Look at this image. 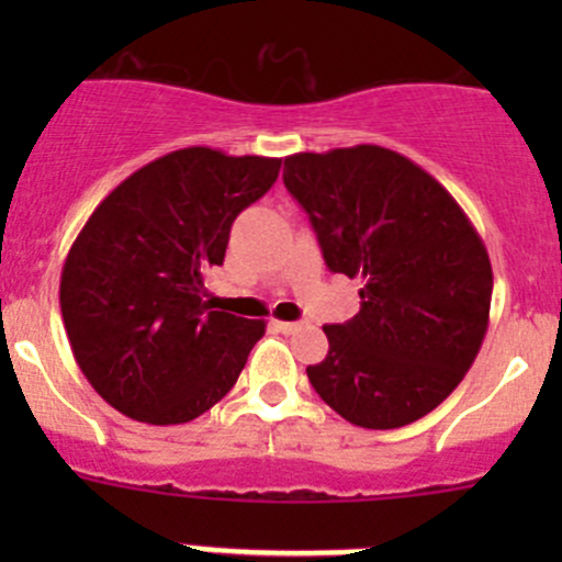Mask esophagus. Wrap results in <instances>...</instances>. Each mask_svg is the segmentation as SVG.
<instances>
[{
	"mask_svg": "<svg viewBox=\"0 0 562 562\" xmlns=\"http://www.w3.org/2000/svg\"><path fill=\"white\" fill-rule=\"evenodd\" d=\"M271 326H274L277 331H282V334L302 331V323H296V321H271Z\"/></svg>",
	"mask_w": 562,
	"mask_h": 562,
	"instance_id": "obj_1",
	"label": "esophagus"
}]
</instances>
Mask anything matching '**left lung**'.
I'll return each mask as SVG.
<instances>
[{"instance_id": "left-lung-1", "label": "left lung", "mask_w": 562, "mask_h": 562, "mask_svg": "<svg viewBox=\"0 0 562 562\" xmlns=\"http://www.w3.org/2000/svg\"><path fill=\"white\" fill-rule=\"evenodd\" d=\"M282 181L328 269L361 280L359 315L323 326L328 353L310 383L356 427L418 422L459 386L490 326L479 231L438 179L375 144L299 151Z\"/></svg>"}]
</instances>
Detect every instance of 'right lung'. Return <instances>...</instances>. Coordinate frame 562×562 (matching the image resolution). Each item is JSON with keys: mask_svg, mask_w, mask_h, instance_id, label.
Here are the masks:
<instances>
[{"mask_svg": "<svg viewBox=\"0 0 562 562\" xmlns=\"http://www.w3.org/2000/svg\"><path fill=\"white\" fill-rule=\"evenodd\" d=\"M277 173V157L171 151L127 176L76 236L61 317L78 367L119 413L187 424L234 389L266 323L209 310L203 280Z\"/></svg>", "mask_w": 562, "mask_h": 562, "instance_id": "obj_1", "label": "right lung"}]
</instances>
